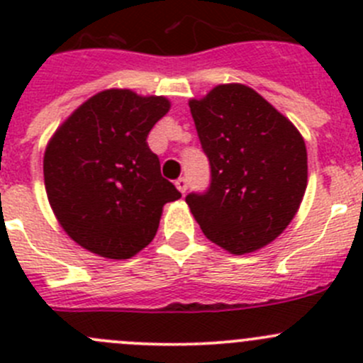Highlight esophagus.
<instances>
[{"label":"esophagus","mask_w":363,"mask_h":363,"mask_svg":"<svg viewBox=\"0 0 363 363\" xmlns=\"http://www.w3.org/2000/svg\"><path fill=\"white\" fill-rule=\"evenodd\" d=\"M175 186H177L179 191L186 193V189H188V179H186V177H179L177 181H175Z\"/></svg>","instance_id":"obj_1"}]
</instances>
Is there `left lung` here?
I'll return each mask as SVG.
<instances>
[{"mask_svg": "<svg viewBox=\"0 0 363 363\" xmlns=\"http://www.w3.org/2000/svg\"><path fill=\"white\" fill-rule=\"evenodd\" d=\"M211 164V184L186 203L203 235L232 255L272 242L290 225L307 186V151L298 130L255 89L216 86L189 101Z\"/></svg>", "mask_w": 363, "mask_h": 363, "instance_id": "1", "label": "left lung"}]
</instances>
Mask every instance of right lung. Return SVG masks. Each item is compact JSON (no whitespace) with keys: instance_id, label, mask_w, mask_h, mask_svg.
<instances>
[{"instance_id":"right-lung-1","label":"right lung","mask_w":363,"mask_h":363,"mask_svg":"<svg viewBox=\"0 0 363 363\" xmlns=\"http://www.w3.org/2000/svg\"><path fill=\"white\" fill-rule=\"evenodd\" d=\"M168 108L163 96L101 91L50 138L43 156L47 199L84 250L131 258L155 239L163 205L181 199L147 145L149 131Z\"/></svg>"}]
</instances>
